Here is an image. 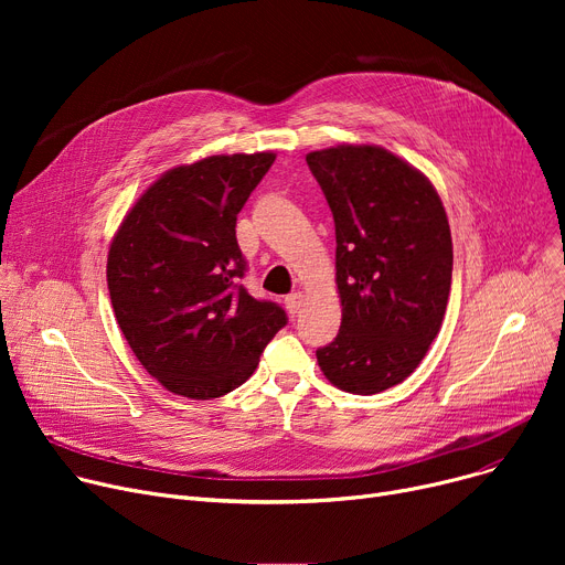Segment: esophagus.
<instances>
[{"label": "esophagus", "mask_w": 565, "mask_h": 565, "mask_svg": "<svg viewBox=\"0 0 565 565\" xmlns=\"http://www.w3.org/2000/svg\"><path fill=\"white\" fill-rule=\"evenodd\" d=\"M302 302H305V295L302 292H290V295H286V300H284L288 313H298Z\"/></svg>", "instance_id": "obj_1"}]
</instances>
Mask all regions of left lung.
I'll return each instance as SVG.
<instances>
[{"instance_id":"left-lung-1","label":"left lung","mask_w":565,"mask_h":565,"mask_svg":"<svg viewBox=\"0 0 565 565\" xmlns=\"http://www.w3.org/2000/svg\"><path fill=\"white\" fill-rule=\"evenodd\" d=\"M337 228L341 330L316 350L334 387L371 396L403 382L439 334L454 243L428 178L382 146L339 143L307 156Z\"/></svg>"}]
</instances>
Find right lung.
Listing matches in <instances>:
<instances>
[{"label": "right lung", "instance_id": "add662e5", "mask_svg": "<svg viewBox=\"0 0 565 565\" xmlns=\"http://www.w3.org/2000/svg\"><path fill=\"white\" fill-rule=\"evenodd\" d=\"M275 153L211 156L164 171L114 233L107 286L118 328L171 394L220 398L256 371L286 311L241 286L237 213Z\"/></svg>", "mask_w": 565, "mask_h": 565}]
</instances>
